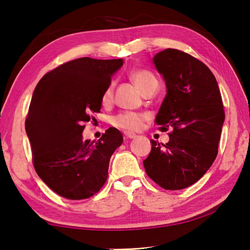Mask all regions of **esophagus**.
I'll return each mask as SVG.
<instances>
[{
  "label": "esophagus",
  "instance_id": "obj_1",
  "mask_svg": "<svg viewBox=\"0 0 250 250\" xmlns=\"http://www.w3.org/2000/svg\"><path fill=\"white\" fill-rule=\"evenodd\" d=\"M125 139H135V137L137 136L135 133H131V132H125Z\"/></svg>",
  "mask_w": 250,
  "mask_h": 250
}]
</instances>
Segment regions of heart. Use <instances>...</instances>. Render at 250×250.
<instances>
[{
    "instance_id": "b5f03b06",
    "label": "heart",
    "mask_w": 250,
    "mask_h": 250,
    "mask_svg": "<svg viewBox=\"0 0 250 250\" xmlns=\"http://www.w3.org/2000/svg\"><path fill=\"white\" fill-rule=\"evenodd\" d=\"M130 77L132 82L136 86V88L143 93L146 90L158 87V79L152 72L144 70V68H137L133 70L130 73ZM113 92H114V83H108V86L105 88V90L101 97V101L104 105H107L113 100ZM143 120H144V116L136 113H131V111H126V113H121L117 115L113 119V125L117 128L126 130V131H136L139 130L142 125Z\"/></svg>"
}]
</instances>
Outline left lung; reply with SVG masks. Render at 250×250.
I'll use <instances>...</instances> for the list:
<instances>
[{
    "label": "left lung",
    "mask_w": 250,
    "mask_h": 250,
    "mask_svg": "<svg viewBox=\"0 0 250 250\" xmlns=\"http://www.w3.org/2000/svg\"><path fill=\"white\" fill-rule=\"evenodd\" d=\"M167 94L156 116L161 131L173 129L166 145L151 140L145 171L167 190L187 188L203 176L218 153L225 110L214 74L203 62L167 48L152 59Z\"/></svg>",
    "instance_id": "obj_1"
}]
</instances>
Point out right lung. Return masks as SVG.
Segmentation results:
<instances>
[{
    "label": "right lung",
    "mask_w": 250,
    "mask_h": 250,
    "mask_svg": "<svg viewBox=\"0 0 250 250\" xmlns=\"http://www.w3.org/2000/svg\"><path fill=\"white\" fill-rule=\"evenodd\" d=\"M122 64L79 58L47 73L34 89L25 119L34 168L63 198L88 199L107 179L110 157L124 137L109 128L99 141H83V122L99 113L102 93Z\"/></svg>",
    "instance_id": "right-lung-1"
}]
</instances>
